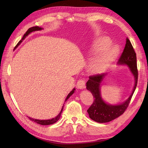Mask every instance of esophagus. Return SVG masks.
Masks as SVG:
<instances>
[{"instance_id":"1","label":"esophagus","mask_w":148,"mask_h":148,"mask_svg":"<svg viewBox=\"0 0 148 148\" xmlns=\"http://www.w3.org/2000/svg\"><path fill=\"white\" fill-rule=\"evenodd\" d=\"M76 87L77 89L83 90L85 88V81L84 79H80L77 81Z\"/></svg>"}]
</instances>
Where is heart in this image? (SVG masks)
<instances>
[{
	"mask_svg": "<svg viewBox=\"0 0 148 148\" xmlns=\"http://www.w3.org/2000/svg\"><path fill=\"white\" fill-rule=\"evenodd\" d=\"M111 45V40L108 37H102L92 44L89 49L90 54L95 55L101 53L90 61L88 67L90 72L96 74L100 73L117 57L119 53L117 49H108Z\"/></svg>",
	"mask_w": 148,
	"mask_h": 148,
	"instance_id": "obj_1",
	"label": "heart"
}]
</instances>
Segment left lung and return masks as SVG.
Here are the masks:
<instances>
[{"instance_id": "1", "label": "left lung", "mask_w": 148, "mask_h": 148, "mask_svg": "<svg viewBox=\"0 0 148 148\" xmlns=\"http://www.w3.org/2000/svg\"><path fill=\"white\" fill-rule=\"evenodd\" d=\"M118 65L128 66L132 74L133 75L135 83L132 92L129 97L123 102L118 104H110L103 100L100 91L102 81L108 74H97L95 76H90L89 80L86 83V89L92 93L94 101L92 106L87 110V112L89 114V117L96 122H109L123 114L128 106L136 88L138 79L136 53L128 38H127L126 45L123 51L118 62Z\"/></svg>"}]
</instances>
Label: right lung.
I'll return each mask as SVG.
<instances>
[{"label": "right lung", "mask_w": 148, "mask_h": 148, "mask_svg": "<svg viewBox=\"0 0 148 148\" xmlns=\"http://www.w3.org/2000/svg\"><path fill=\"white\" fill-rule=\"evenodd\" d=\"M42 29H43L42 28L39 27H37H37H33L30 28V29L27 31L26 33L24 34V36H23V37H22L21 40H20V41L18 42V43L17 44V45L15 46L14 49L18 48V46L20 45V44L22 42V41H23V40L26 38V37H27L28 36H29L30 33H32V32H35V31L41 30H42ZM75 90H76V88H74L73 90H72L71 91V92L68 94V95L67 96V97H66V99H65V102L67 101V100L69 98V97H70L72 95V94H73V93L75 92ZM63 109H64V106H62V109H61L60 112L59 114H58L57 116H56L55 118H53L49 119H46V120H40V119H34V118H30V117H29V118L30 119L31 121H34V122H36V123H38V124H39V125H51V124L55 123H56V121H57L58 120V119H59L60 118V116H61V114H62V112Z\"/></svg>", "instance_id": "add662e5"}]
</instances>
